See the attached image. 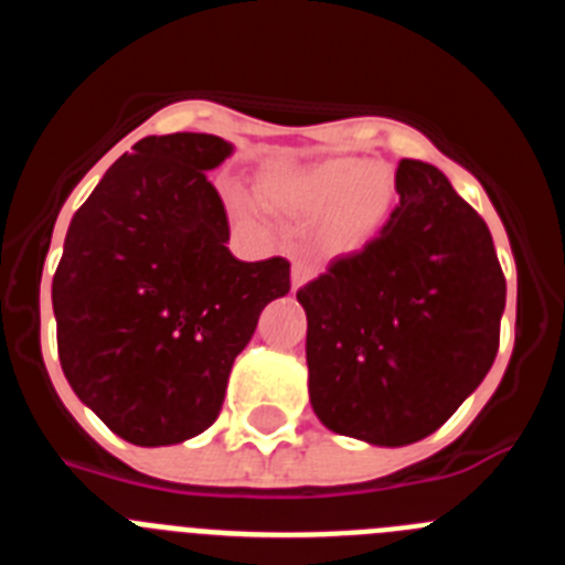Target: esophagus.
<instances>
[{
  "mask_svg": "<svg viewBox=\"0 0 565 565\" xmlns=\"http://www.w3.org/2000/svg\"><path fill=\"white\" fill-rule=\"evenodd\" d=\"M317 274V266L313 263H308V259H294L291 266V286L294 288H302L308 282V279Z\"/></svg>",
  "mask_w": 565,
  "mask_h": 565,
  "instance_id": "34e87169",
  "label": "esophagus"
}]
</instances>
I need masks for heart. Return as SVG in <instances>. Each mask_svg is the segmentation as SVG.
Instances as JSON below:
<instances>
[{"instance_id":"obj_1","label":"heart","mask_w":565,"mask_h":565,"mask_svg":"<svg viewBox=\"0 0 565 565\" xmlns=\"http://www.w3.org/2000/svg\"><path fill=\"white\" fill-rule=\"evenodd\" d=\"M259 194L268 206L297 221L326 217L322 228L328 243L339 252H356L391 217L396 181L382 163L333 158L302 169H271L259 178ZM228 203L237 217L257 223V206L246 194H232Z\"/></svg>"}]
</instances>
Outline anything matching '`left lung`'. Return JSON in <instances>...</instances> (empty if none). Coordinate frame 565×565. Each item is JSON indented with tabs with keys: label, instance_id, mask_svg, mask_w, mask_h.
<instances>
[{
	"label": "left lung",
	"instance_id": "8db88e82",
	"mask_svg": "<svg viewBox=\"0 0 565 565\" xmlns=\"http://www.w3.org/2000/svg\"><path fill=\"white\" fill-rule=\"evenodd\" d=\"M376 239L299 288L308 396L328 430L376 447L436 433L489 373L507 279L481 214L404 158Z\"/></svg>",
	"mask_w": 565,
	"mask_h": 565
}]
</instances>
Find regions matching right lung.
<instances>
[{"instance_id":"obj_1","label":"right lung","mask_w":565,"mask_h":565,"mask_svg":"<svg viewBox=\"0 0 565 565\" xmlns=\"http://www.w3.org/2000/svg\"><path fill=\"white\" fill-rule=\"evenodd\" d=\"M217 135H149L73 214L53 277L70 387L115 436L169 447L212 427L263 308L291 291L288 259L243 263L206 172Z\"/></svg>"}]
</instances>
